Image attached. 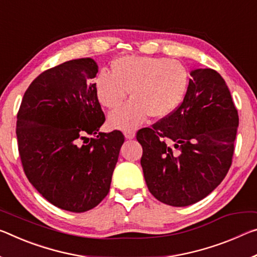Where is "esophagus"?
Segmentation results:
<instances>
[{
	"mask_svg": "<svg viewBox=\"0 0 257 257\" xmlns=\"http://www.w3.org/2000/svg\"><path fill=\"white\" fill-rule=\"evenodd\" d=\"M123 135L127 140H133V138L135 137V132H134V130H124Z\"/></svg>",
	"mask_w": 257,
	"mask_h": 257,
	"instance_id": "esophagus-1",
	"label": "esophagus"
}]
</instances>
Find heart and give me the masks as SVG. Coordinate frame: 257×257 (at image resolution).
Masks as SVG:
<instances>
[{"label": "heart", "instance_id": "heart-1", "mask_svg": "<svg viewBox=\"0 0 257 257\" xmlns=\"http://www.w3.org/2000/svg\"><path fill=\"white\" fill-rule=\"evenodd\" d=\"M189 73L180 60L127 56L113 62L112 73L100 72L93 80L99 103L115 109L130 91V99L109 114L114 128H135L148 116L160 119L172 114L184 98Z\"/></svg>", "mask_w": 257, "mask_h": 257}]
</instances>
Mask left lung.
Here are the masks:
<instances>
[{
  "instance_id": "obj_1",
  "label": "left lung",
  "mask_w": 257,
  "mask_h": 257,
  "mask_svg": "<svg viewBox=\"0 0 257 257\" xmlns=\"http://www.w3.org/2000/svg\"><path fill=\"white\" fill-rule=\"evenodd\" d=\"M191 76L180 106L136 134L149 191L174 207L200 201L224 180L239 124L223 77L211 68L192 71Z\"/></svg>"
}]
</instances>
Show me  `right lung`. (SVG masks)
<instances>
[{
	"label": "right lung",
	"mask_w": 257,
	"mask_h": 257,
	"mask_svg": "<svg viewBox=\"0 0 257 257\" xmlns=\"http://www.w3.org/2000/svg\"><path fill=\"white\" fill-rule=\"evenodd\" d=\"M97 72L91 58L49 68L27 88L17 114L26 177L49 202L73 213L106 197L124 142L120 130L98 133L105 115L90 82Z\"/></svg>",
	"instance_id": "add662e5"
}]
</instances>
